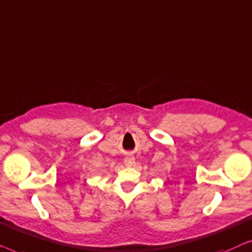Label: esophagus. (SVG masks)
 <instances>
[{"instance_id": "esophagus-1", "label": "esophagus", "mask_w": 252, "mask_h": 252, "mask_svg": "<svg viewBox=\"0 0 252 252\" xmlns=\"http://www.w3.org/2000/svg\"><path fill=\"white\" fill-rule=\"evenodd\" d=\"M125 163H126V165H129V166L133 165L134 158H132V157H126V158H125Z\"/></svg>"}]
</instances>
